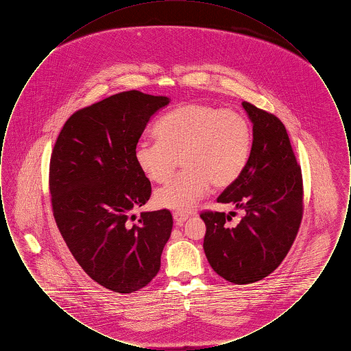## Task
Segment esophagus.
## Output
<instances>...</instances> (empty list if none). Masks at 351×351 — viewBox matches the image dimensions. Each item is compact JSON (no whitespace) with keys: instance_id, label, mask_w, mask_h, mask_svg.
Wrapping results in <instances>:
<instances>
[{"instance_id":"obj_1","label":"esophagus","mask_w":351,"mask_h":351,"mask_svg":"<svg viewBox=\"0 0 351 351\" xmlns=\"http://www.w3.org/2000/svg\"><path fill=\"white\" fill-rule=\"evenodd\" d=\"M172 216H173V219L176 221L178 225H182L184 221H186L188 217H189L186 213H182V212H175Z\"/></svg>"}]
</instances>
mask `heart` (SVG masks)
<instances>
[{
  "instance_id": "1",
  "label": "heart",
  "mask_w": 351,
  "mask_h": 351,
  "mask_svg": "<svg viewBox=\"0 0 351 351\" xmlns=\"http://www.w3.org/2000/svg\"><path fill=\"white\" fill-rule=\"evenodd\" d=\"M155 134L158 141L135 145L138 168L151 182L165 183L178 159L184 167L155 192L159 208L191 212L210 185L221 189L233 184L250 158V122L234 109L199 102L180 105L158 122Z\"/></svg>"
}]
</instances>
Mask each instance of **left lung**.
Masks as SVG:
<instances>
[{"label":"left lung","instance_id":"obj_1","mask_svg":"<svg viewBox=\"0 0 351 351\" xmlns=\"http://www.w3.org/2000/svg\"><path fill=\"white\" fill-rule=\"evenodd\" d=\"M252 122L250 158L242 175L217 202L245 212L229 226L223 212H204V251L218 275L234 284L268 276L283 262L302 218L301 168L283 122L250 102H242Z\"/></svg>","mask_w":351,"mask_h":351}]
</instances>
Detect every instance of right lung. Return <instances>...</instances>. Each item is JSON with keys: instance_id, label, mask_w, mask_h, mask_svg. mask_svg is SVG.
<instances>
[{"instance_id": "obj_1", "label": "right lung", "mask_w": 351, "mask_h": 351, "mask_svg": "<svg viewBox=\"0 0 351 351\" xmlns=\"http://www.w3.org/2000/svg\"><path fill=\"white\" fill-rule=\"evenodd\" d=\"M169 99L139 90L113 95L64 123L50 160L52 212L68 249L102 287L132 293L156 276L171 230L167 209L130 215L151 196L134 149ZM135 219V216H132Z\"/></svg>"}]
</instances>
